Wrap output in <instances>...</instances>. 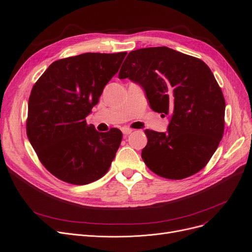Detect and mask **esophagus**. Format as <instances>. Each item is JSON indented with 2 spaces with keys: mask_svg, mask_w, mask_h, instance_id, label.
<instances>
[{
  "mask_svg": "<svg viewBox=\"0 0 252 252\" xmlns=\"http://www.w3.org/2000/svg\"><path fill=\"white\" fill-rule=\"evenodd\" d=\"M122 131H123L124 136H125V137H126L127 135H129V134L131 133V129H130V128H127V127H123Z\"/></svg>",
  "mask_w": 252,
  "mask_h": 252,
  "instance_id": "1",
  "label": "esophagus"
}]
</instances>
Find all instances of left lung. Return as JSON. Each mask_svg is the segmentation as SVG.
Masks as SVG:
<instances>
[{
	"label": "left lung",
	"mask_w": 252,
	"mask_h": 252,
	"mask_svg": "<svg viewBox=\"0 0 252 252\" xmlns=\"http://www.w3.org/2000/svg\"><path fill=\"white\" fill-rule=\"evenodd\" d=\"M118 77L142 87L153 111L168 115L167 130H145L142 158L154 174L182 180L201 170L222 138L226 103L208 66L167 47L128 53Z\"/></svg>",
	"instance_id": "1"
}]
</instances>
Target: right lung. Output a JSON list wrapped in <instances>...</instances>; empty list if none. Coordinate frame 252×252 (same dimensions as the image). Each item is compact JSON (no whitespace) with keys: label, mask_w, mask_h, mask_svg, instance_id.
Here are the masks:
<instances>
[{"label":"right lung","mask_w":252,"mask_h":252,"mask_svg":"<svg viewBox=\"0 0 252 252\" xmlns=\"http://www.w3.org/2000/svg\"><path fill=\"white\" fill-rule=\"evenodd\" d=\"M126 55L85 53L53 62L34 84L26 133L39 161L61 181L87 185L107 173L123 134L100 133L86 117Z\"/></svg>","instance_id":"right-lung-1"}]
</instances>
